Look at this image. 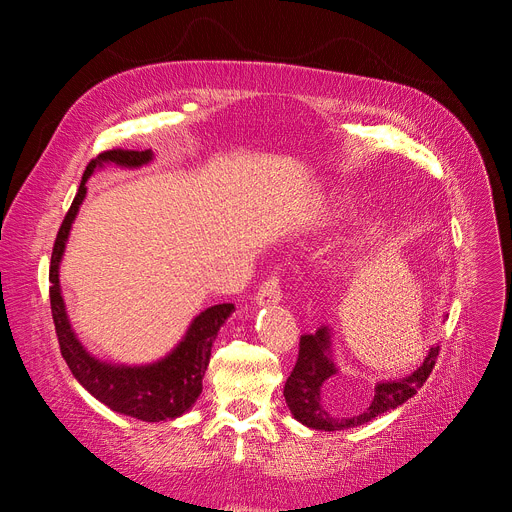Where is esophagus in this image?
Wrapping results in <instances>:
<instances>
[{
    "mask_svg": "<svg viewBox=\"0 0 512 512\" xmlns=\"http://www.w3.org/2000/svg\"><path fill=\"white\" fill-rule=\"evenodd\" d=\"M280 301H282V277L273 273V275L267 277L265 282L260 284L256 303L258 305H271V303H280Z\"/></svg>",
    "mask_w": 512,
    "mask_h": 512,
    "instance_id": "34e87169",
    "label": "esophagus"
}]
</instances>
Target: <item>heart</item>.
<instances>
[{"instance_id":"b5f03b06","label":"heart","mask_w":512,"mask_h":512,"mask_svg":"<svg viewBox=\"0 0 512 512\" xmlns=\"http://www.w3.org/2000/svg\"><path fill=\"white\" fill-rule=\"evenodd\" d=\"M380 235H382V228L378 224H369L363 230V241H376V239H380Z\"/></svg>"}]
</instances>
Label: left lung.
I'll return each instance as SVG.
<instances>
[{"mask_svg": "<svg viewBox=\"0 0 512 512\" xmlns=\"http://www.w3.org/2000/svg\"><path fill=\"white\" fill-rule=\"evenodd\" d=\"M440 354V344L433 346L427 354L423 365L418 367L414 374L393 380V382H380L371 397L369 404L356 414H331L322 401V386L331 376L337 374L333 361L329 359V331L318 329L316 333L303 335L299 339V356L294 369L284 384V397L292 416L301 421L303 425L312 429L324 431H342L356 425H363L374 421L376 416L395 410L397 406L406 404V401L416 395L421 389L429 374L436 365Z\"/></svg>", "mask_w": 512, "mask_h": 512, "instance_id": "left-lung-1", "label": "left lung"}]
</instances>
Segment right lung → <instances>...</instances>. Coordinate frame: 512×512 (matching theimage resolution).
I'll return each mask as SVG.
<instances>
[{
  "label": "right lung",
  "mask_w": 512,
  "mask_h": 512,
  "mask_svg": "<svg viewBox=\"0 0 512 512\" xmlns=\"http://www.w3.org/2000/svg\"><path fill=\"white\" fill-rule=\"evenodd\" d=\"M149 160V149H108L87 164L79 192H76L66 218L59 226L57 239L53 245L49 269V297L59 350L74 378L111 410L126 416H134L138 421L158 423L166 421V418L181 416L185 410H190L194 406V401L198 399L200 391H203V376L209 365L211 346L226 318L235 312V305L222 303L205 309L203 314L194 318L190 331L183 337V342L160 363L145 367H123L100 363L94 356L85 352V348L79 344V339H76V335L70 329L64 299H61L59 290V260L61 254H64L66 239L76 218V211H79L85 198V181L89 179V175L94 173L96 166L104 162H115L121 166H141Z\"/></svg>",
  "instance_id": "obj_1"
}]
</instances>
